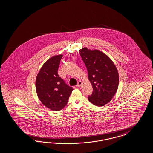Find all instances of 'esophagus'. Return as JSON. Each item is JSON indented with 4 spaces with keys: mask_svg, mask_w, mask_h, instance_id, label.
<instances>
[{
    "mask_svg": "<svg viewBox=\"0 0 153 153\" xmlns=\"http://www.w3.org/2000/svg\"><path fill=\"white\" fill-rule=\"evenodd\" d=\"M81 85H82V82L81 81H79L78 82V83H77V86L78 87V88H80L81 86Z\"/></svg>",
    "mask_w": 153,
    "mask_h": 153,
    "instance_id": "1",
    "label": "esophagus"
}]
</instances>
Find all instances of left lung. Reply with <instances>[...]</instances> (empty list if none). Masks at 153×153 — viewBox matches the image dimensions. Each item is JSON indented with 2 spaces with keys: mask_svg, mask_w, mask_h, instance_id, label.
Returning a JSON list of instances; mask_svg holds the SVG:
<instances>
[{
  "mask_svg": "<svg viewBox=\"0 0 153 153\" xmlns=\"http://www.w3.org/2000/svg\"><path fill=\"white\" fill-rule=\"evenodd\" d=\"M79 52L93 86V93L88 100L96 106H103L111 100L118 88V71L111 59L102 51L83 48Z\"/></svg>",
  "mask_w": 153,
  "mask_h": 153,
  "instance_id": "1",
  "label": "left lung"
}]
</instances>
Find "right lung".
Instances as JSON below:
<instances>
[{"instance_id": "1", "label": "right lung", "mask_w": 153, "mask_h": 153, "mask_svg": "<svg viewBox=\"0 0 153 153\" xmlns=\"http://www.w3.org/2000/svg\"><path fill=\"white\" fill-rule=\"evenodd\" d=\"M63 55L54 56L46 61L37 74L36 90L42 103L49 109L58 111L67 105L74 88L58 74Z\"/></svg>"}]
</instances>
